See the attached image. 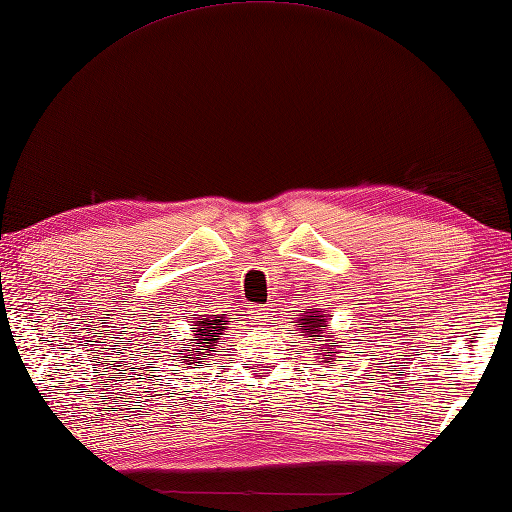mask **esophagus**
Segmentation results:
<instances>
[{
    "label": "esophagus",
    "instance_id": "34e87169",
    "mask_svg": "<svg viewBox=\"0 0 512 512\" xmlns=\"http://www.w3.org/2000/svg\"><path fill=\"white\" fill-rule=\"evenodd\" d=\"M272 316V305L268 303V305H257L255 307V318H259V320H268Z\"/></svg>",
    "mask_w": 512,
    "mask_h": 512
}]
</instances>
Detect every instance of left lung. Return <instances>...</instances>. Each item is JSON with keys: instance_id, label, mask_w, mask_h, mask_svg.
I'll use <instances>...</instances> for the list:
<instances>
[{"instance_id": "8db88e82", "label": "left lung", "mask_w": 512, "mask_h": 512, "mask_svg": "<svg viewBox=\"0 0 512 512\" xmlns=\"http://www.w3.org/2000/svg\"><path fill=\"white\" fill-rule=\"evenodd\" d=\"M301 325L305 327L303 334H310V338H312V334H323V327H327V318L314 316V312H310V316L301 318ZM331 347H340V344L338 342H329L327 349H331ZM329 353H334V351H329Z\"/></svg>"}]
</instances>
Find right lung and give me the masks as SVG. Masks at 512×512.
<instances>
[{
	"instance_id": "add662e5",
	"label": "right lung",
	"mask_w": 512,
	"mask_h": 512,
	"mask_svg": "<svg viewBox=\"0 0 512 512\" xmlns=\"http://www.w3.org/2000/svg\"><path fill=\"white\" fill-rule=\"evenodd\" d=\"M224 325H227V320H224V316H207V318H198V323H196V338H198V342L194 344L196 349H189V344L187 347L183 349V351H189L192 355H202V358H207V353H209V349L213 347V342H218L220 340V334L224 331ZM202 346V350H198L197 347ZM196 358H189V362H194Z\"/></svg>"
}]
</instances>
